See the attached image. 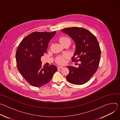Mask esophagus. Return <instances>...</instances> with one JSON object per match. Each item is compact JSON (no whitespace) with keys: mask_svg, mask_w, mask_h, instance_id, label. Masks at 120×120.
<instances>
[{"mask_svg":"<svg viewBox=\"0 0 120 120\" xmlns=\"http://www.w3.org/2000/svg\"><path fill=\"white\" fill-rule=\"evenodd\" d=\"M63 67H62V66H58V69H62Z\"/></svg>","mask_w":120,"mask_h":120,"instance_id":"esophagus-1","label":"esophagus"}]
</instances>
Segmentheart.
Masks as SVG:
<instances>
[{
    "label": "heart",
    "instance_id": "b5f03b06",
    "mask_svg": "<svg viewBox=\"0 0 120 120\" xmlns=\"http://www.w3.org/2000/svg\"><path fill=\"white\" fill-rule=\"evenodd\" d=\"M67 40H69V41H70V39L68 38L61 37L60 38V42L61 43L65 41H67ZM68 58V55L66 54L61 56H60L57 58V62L59 64H64L65 63V58Z\"/></svg>",
    "mask_w": 120,
    "mask_h": 120
}]
</instances>
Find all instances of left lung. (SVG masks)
<instances>
[{
    "instance_id": "8db88e82",
    "label": "left lung",
    "mask_w": 120,
    "mask_h": 120,
    "mask_svg": "<svg viewBox=\"0 0 120 120\" xmlns=\"http://www.w3.org/2000/svg\"><path fill=\"white\" fill-rule=\"evenodd\" d=\"M61 31L69 35L75 44L76 49L72 60L80 61L78 68L67 66L70 71L66 79L72 84H83L92 77L98 68L101 54L99 42L95 36L84 28L71 27Z\"/></svg>"
}]
</instances>
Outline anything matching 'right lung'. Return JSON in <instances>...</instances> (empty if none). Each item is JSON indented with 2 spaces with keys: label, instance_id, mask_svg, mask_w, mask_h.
Instances as JSON below:
<instances>
[{
  "label": "right lung",
  "instance_id": "1",
  "mask_svg": "<svg viewBox=\"0 0 120 120\" xmlns=\"http://www.w3.org/2000/svg\"><path fill=\"white\" fill-rule=\"evenodd\" d=\"M55 33L56 31L32 32L25 37L18 47L16 53L18 69L26 82L34 87L47 84L57 71L56 66H42L41 60Z\"/></svg>",
  "mask_w": 120,
  "mask_h": 120
}]
</instances>
